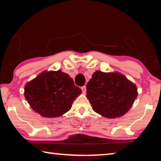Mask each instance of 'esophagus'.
Wrapping results in <instances>:
<instances>
[{
  "instance_id": "34e87169",
  "label": "esophagus",
  "mask_w": 161,
  "mask_h": 161,
  "mask_svg": "<svg viewBox=\"0 0 161 161\" xmlns=\"http://www.w3.org/2000/svg\"><path fill=\"white\" fill-rule=\"evenodd\" d=\"M81 91H82V92H83L84 94H85V93H86V86H81Z\"/></svg>"
}]
</instances>
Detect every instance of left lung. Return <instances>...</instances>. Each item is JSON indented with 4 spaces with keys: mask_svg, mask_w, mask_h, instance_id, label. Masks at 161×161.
<instances>
[{
    "mask_svg": "<svg viewBox=\"0 0 161 161\" xmlns=\"http://www.w3.org/2000/svg\"><path fill=\"white\" fill-rule=\"evenodd\" d=\"M137 96L136 84L119 72L96 71L86 84V97L93 110L106 118L124 116Z\"/></svg>",
    "mask_w": 161,
    "mask_h": 161,
    "instance_id": "left-lung-1",
    "label": "left lung"
}]
</instances>
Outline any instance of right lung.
Masks as SVG:
<instances>
[{"label":"right lung","mask_w":161,"mask_h":161,"mask_svg":"<svg viewBox=\"0 0 161 161\" xmlns=\"http://www.w3.org/2000/svg\"><path fill=\"white\" fill-rule=\"evenodd\" d=\"M31 107L43 117L54 118L67 112L81 93L69 75L61 70L42 72L25 86Z\"/></svg>","instance_id":"add662e5"}]
</instances>
